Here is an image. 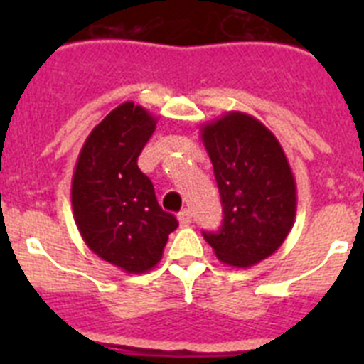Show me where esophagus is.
Returning <instances> with one entry per match:
<instances>
[{
  "label": "esophagus",
  "instance_id": "1",
  "mask_svg": "<svg viewBox=\"0 0 364 364\" xmlns=\"http://www.w3.org/2000/svg\"><path fill=\"white\" fill-rule=\"evenodd\" d=\"M178 222H180V226H189V224H191V211H189V210L180 211Z\"/></svg>",
  "mask_w": 364,
  "mask_h": 364
}]
</instances>
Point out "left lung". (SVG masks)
I'll list each match as a JSON object with an SVG mask.
<instances>
[{
	"instance_id": "8db88e82",
	"label": "left lung",
	"mask_w": 364,
	"mask_h": 364,
	"mask_svg": "<svg viewBox=\"0 0 364 364\" xmlns=\"http://www.w3.org/2000/svg\"><path fill=\"white\" fill-rule=\"evenodd\" d=\"M222 200V226L204 239L224 264L250 268L277 252L294 228L297 186L281 144L262 122L231 111L202 125Z\"/></svg>"
}]
</instances>
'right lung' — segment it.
I'll use <instances>...</instances> for the list:
<instances>
[{"label": "right lung", "instance_id": "right-lung-1", "mask_svg": "<svg viewBox=\"0 0 364 364\" xmlns=\"http://www.w3.org/2000/svg\"><path fill=\"white\" fill-rule=\"evenodd\" d=\"M154 127L149 111L124 102L91 131L74 167L70 200L83 242L125 273L159 264L178 226L136 164Z\"/></svg>", "mask_w": 364, "mask_h": 364}]
</instances>
